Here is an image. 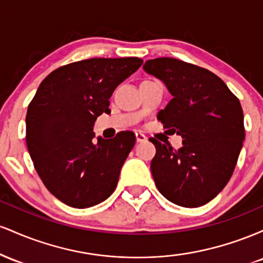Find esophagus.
I'll return each mask as SVG.
<instances>
[{"label": "esophagus", "mask_w": 263, "mask_h": 263, "mask_svg": "<svg viewBox=\"0 0 263 263\" xmlns=\"http://www.w3.org/2000/svg\"><path fill=\"white\" fill-rule=\"evenodd\" d=\"M135 135H136V141L137 142H144L147 140V137L142 134V132H136Z\"/></svg>", "instance_id": "34e87169"}]
</instances>
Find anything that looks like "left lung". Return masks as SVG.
Listing matches in <instances>:
<instances>
[{"mask_svg": "<svg viewBox=\"0 0 263 263\" xmlns=\"http://www.w3.org/2000/svg\"><path fill=\"white\" fill-rule=\"evenodd\" d=\"M143 70L171 92L158 119L183 138L178 151L151 138L157 188L172 203L201 206L225 188L236 165L245 140L240 101L218 75L182 60L151 59Z\"/></svg>", "mask_w": 263, "mask_h": 263, "instance_id": "left-lung-1", "label": "left lung"}]
</instances>
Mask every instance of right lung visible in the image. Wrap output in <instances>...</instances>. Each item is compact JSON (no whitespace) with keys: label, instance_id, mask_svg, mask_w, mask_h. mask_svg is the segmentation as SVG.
<instances>
[{"label":"right lung","instance_id":"obj_1","mask_svg":"<svg viewBox=\"0 0 263 263\" xmlns=\"http://www.w3.org/2000/svg\"><path fill=\"white\" fill-rule=\"evenodd\" d=\"M140 58H92L58 68L39 85L26 116L27 147L38 176L60 201L90 208L106 200L134 148L123 131L93 141L96 119L108 112L117 85L140 68Z\"/></svg>","mask_w":263,"mask_h":263}]
</instances>
